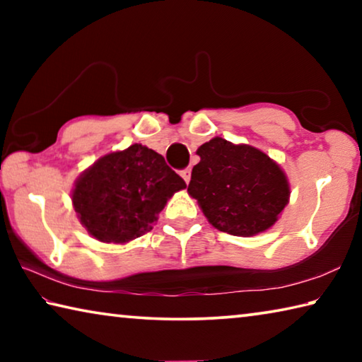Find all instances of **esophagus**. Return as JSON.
Returning <instances> with one entry per match:
<instances>
[{
  "label": "esophagus",
  "instance_id": "obj_1",
  "mask_svg": "<svg viewBox=\"0 0 362 362\" xmlns=\"http://www.w3.org/2000/svg\"><path fill=\"white\" fill-rule=\"evenodd\" d=\"M180 175H182V179L185 180V183H189V179H192V169H189V168L183 169L182 173H180Z\"/></svg>",
  "mask_w": 362,
  "mask_h": 362
}]
</instances>
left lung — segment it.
Here are the masks:
<instances>
[{"label": "left lung", "instance_id": "obj_1", "mask_svg": "<svg viewBox=\"0 0 362 362\" xmlns=\"http://www.w3.org/2000/svg\"><path fill=\"white\" fill-rule=\"evenodd\" d=\"M188 193L217 230L254 236L268 230L289 203V183L265 153L216 137L196 151Z\"/></svg>", "mask_w": 362, "mask_h": 362}]
</instances>
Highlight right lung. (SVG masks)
Masks as SVG:
<instances>
[{"label":"right lung","mask_w":362,"mask_h":362,"mask_svg":"<svg viewBox=\"0 0 362 362\" xmlns=\"http://www.w3.org/2000/svg\"><path fill=\"white\" fill-rule=\"evenodd\" d=\"M185 187L161 155L136 144L94 163L76 180L71 199L95 240L127 243L148 233L168 199Z\"/></svg>","instance_id":"add662e5"}]
</instances>
